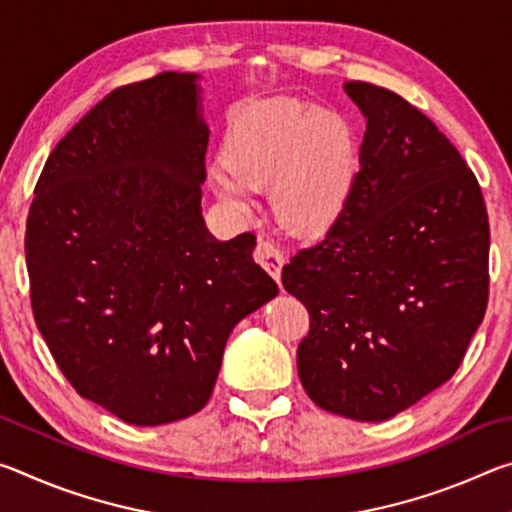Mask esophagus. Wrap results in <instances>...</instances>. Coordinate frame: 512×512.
I'll list each match as a JSON object with an SVG mask.
<instances>
[{"mask_svg":"<svg viewBox=\"0 0 512 512\" xmlns=\"http://www.w3.org/2000/svg\"><path fill=\"white\" fill-rule=\"evenodd\" d=\"M255 257H257V262L266 268L268 275H271L273 280L280 284V280H282V266H284V257L280 253V248H277L273 241L259 239L257 250H255Z\"/></svg>","mask_w":512,"mask_h":512,"instance_id":"obj_1","label":"esophagus"}]
</instances>
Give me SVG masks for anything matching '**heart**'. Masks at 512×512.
I'll list each match as a JSON object with an SVG mask.
<instances>
[{"instance_id":"b5f03b06","label":"heart","mask_w":512,"mask_h":512,"mask_svg":"<svg viewBox=\"0 0 512 512\" xmlns=\"http://www.w3.org/2000/svg\"><path fill=\"white\" fill-rule=\"evenodd\" d=\"M225 167L210 187L232 214L255 212L253 189L271 187L284 228L318 237L339 219L357 176L359 149L350 121L296 99H277L235 119L223 142Z\"/></svg>"}]
</instances>
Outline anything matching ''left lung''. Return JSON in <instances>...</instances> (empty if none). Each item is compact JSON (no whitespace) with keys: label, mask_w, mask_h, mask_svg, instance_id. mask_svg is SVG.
I'll return each mask as SVG.
<instances>
[{"label":"left lung","mask_w":512,"mask_h":512,"mask_svg":"<svg viewBox=\"0 0 512 512\" xmlns=\"http://www.w3.org/2000/svg\"><path fill=\"white\" fill-rule=\"evenodd\" d=\"M366 117L345 210L284 266L307 307L298 375L320 409L393 418L452 379L488 305L490 225L474 173L400 94L348 81Z\"/></svg>","instance_id":"1"}]
</instances>
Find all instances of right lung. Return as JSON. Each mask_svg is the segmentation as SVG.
I'll list each match as a JSON object with an SVG mask.
<instances>
[{
	"mask_svg": "<svg viewBox=\"0 0 512 512\" xmlns=\"http://www.w3.org/2000/svg\"><path fill=\"white\" fill-rule=\"evenodd\" d=\"M198 81L164 72L99 101L51 151L27 221L31 307L58 368L137 427L201 411L230 332L280 291L250 232L205 225Z\"/></svg>",
	"mask_w": 512,
	"mask_h": 512,
	"instance_id": "add662e5",
	"label": "right lung"
}]
</instances>
